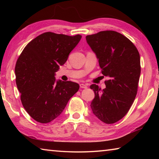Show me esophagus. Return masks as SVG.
<instances>
[{
  "mask_svg": "<svg viewBox=\"0 0 159 159\" xmlns=\"http://www.w3.org/2000/svg\"><path fill=\"white\" fill-rule=\"evenodd\" d=\"M80 87L81 88H87L88 86H87V85L83 84V83H81V84H80Z\"/></svg>",
  "mask_w": 159,
  "mask_h": 159,
  "instance_id": "esophagus-1",
  "label": "esophagus"
}]
</instances>
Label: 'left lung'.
Wrapping results in <instances>:
<instances>
[{
	"mask_svg": "<svg viewBox=\"0 0 159 159\" xmlns=\"http://www.w3.org/2000/svg\"><path fill=\"white\" fill-rule=\"evenodd\" d=\"M86 41L96 55L102 74L109 78L103 90L93 84L95 98L90 107L101 121L111 124L121 119L133 104L140 76V57L128 38L114 31L88 35Z\"/></svg>",
	"mask_w": 159,
	"mask_h": 159,
	"instance_id": "left-lung-1",
	"label": "left lung"
}]
</instances>
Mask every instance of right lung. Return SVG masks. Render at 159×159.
Instances as JSON below:
<instances>
[{"label":"right lung","mask_w":159,"mask_h":159,"mask_svg":"<svg viewBox=\"0 0 159 159\" xmlns=\"http://www.w3.org/2000/svg\"><path fill=\"white\" fill-rule=\"evenodd\" d=\"M81 38L45 32L29 42L19 57L16 84L24 108L36 121L55 119L79 90L78 83L57 80L55 76Z\"/></svg>","instance_id":"right-lung-1"}]
</instances>
